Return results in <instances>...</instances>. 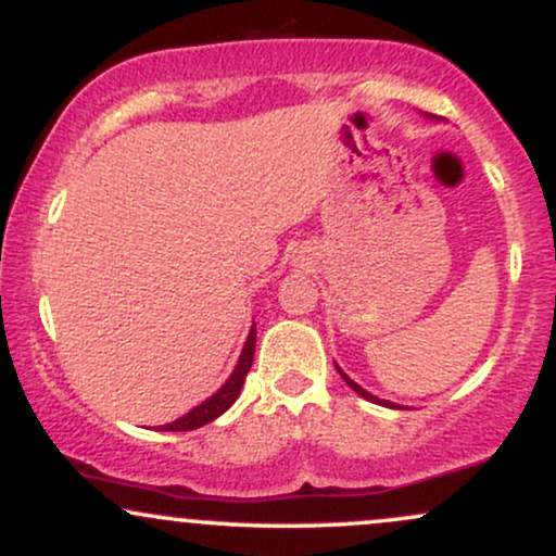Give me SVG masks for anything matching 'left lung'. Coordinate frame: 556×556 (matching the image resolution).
<instances>
[{
  "label": "left lung",
  "mask_w": 556,
  "mask_h": 556,
  "mask_svg": "<svg viewBox=\"0 0 556 556\" xmlns=\"http://www.w3.org/2000/svg\"><path fill=\"white\" fill-rule=\"evenodd\" d=\"M337 371H340V376H342V379H344V381H348V384H350V387H353V389H355V392H358V394H361V397H366V400H371V402H379V405L394 407V405H392V402H387V400H379V397H374V394H368V392H366V389H363V387H358V384H355V381H353V379H348V376H344V374H342V368H337Z\"/></svg>",
  "instance_id": "1"
}]
</instances>
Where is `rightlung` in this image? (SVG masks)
Instances as JSON below:
<instances>
[{
  "mask_svg": "<svg viewBox=\"0 0 556 556\" xmlns=\"http://www.w3.org/2000/svg\"><path fill=\"white\" fill-rule=\"evenodd\" d=\"M253 353H256V324H253L251 334H248L245 348H242L238 366H235V371L227 379V384L222 387L216 394H212V397H208L206 402H201V405L193 407V410H190L188 416H182V418L172 420V424H167V426H162V431H193V429H201V426L212 424L214 418H219L222 413L229 410V407H232V402L238 400V394H240V389H242V381H245L248 371H251Z\"/></svg>",
  "mask_w": 556,
  "mask_h": 556,
  "instance_id": "right-lung-1",
  "label": "right lung"
}]
</instances>
